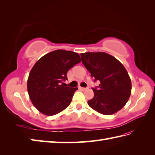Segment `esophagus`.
I'll return each instance as SVG.
<instances>
[{"instance_id":"obj_1","label":"esophagus","mask_w":155,"mask_h":155,"mask_svg":"<svg viewBox=\"0 0 155 155\" xmlns=\"http://www.w3.org/2000/svg\"><path fill=\"white\" fill-rule=\"evenodd\" d=\"M79 88L81 90H82V91H85V90H87V88H84V87H79Z\"/></svg>"}]
</instances>
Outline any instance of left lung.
<instances>
[{"label":"left lung","instance_id":"left-lung-1","mask_svg":"<svg viewBox=\"0 0 155 155\" xmlns=\"http://www.w3.org/2000/svg\"><path fill=\"white\" fill-rule=\"evenodd\" d=\"M82 62L98 87L88 101L91 108L105 115L116 113L124 107L131 94V81L124 66L113 56L103 52L81 53Z\"/></svg>","mask_w":155,"mask_h":155}]
</instances>
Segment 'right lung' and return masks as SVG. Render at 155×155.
<instances>
[{"label": "right lung", "instance_id": "right-lung-1", "mask_svg": "<svg viewBox=\"0 0 155 155\" xmlns=\"http://www.w3.org/2000/svg\"><path fill=\"white\" fill-rule=\"evenodd\" d=\"M81 62L77 52L56 50L46 54L36 62L29 73L27 90L37 109L47 116L64 110L78 88L63 86L68 70Z\"/></svg>", "mask_w": 155, "mask_h": 155}]
</instances>
